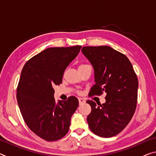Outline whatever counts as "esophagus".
<instances>
[{
    "label": "esophagus",
    "mask_w": 156,
    "mask_h": 156,
    "mask_svg": "<svg viewBox=\"0 0 156 156\" xmlns=\"http://www.w3.org/2000/svg\"><path fill=\"white\" fill-rule=\"evenodd\" d=\"M78 102H79V104L81 105V104H83V103H84V102H85V100H84L83 98H78Z\"/></svg>",
    "instance_id": "34e87169"
}]
</instances>
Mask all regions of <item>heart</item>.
<instances>
[{"label": "heart", "mask_w": 156, "mask_h": 156, "mask_svg": "<svg viewBox=\"0 0 156 156\" xmlns=\"http://www.w3.org/2000/svg\"><path fill=\"white\" fill-rule=\"evenodd\" d=\"M86 66H87V65H84V64L80 65H79V67H78V69H80L83 68V67H86ZM78 94L80 93V91H78Z\"/></svg>", "instance_id": "obj_1"}]
</instances>
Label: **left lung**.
Masks as SVG:
<instances>
[{
    "mask_svg": "<svg viewBox=\"0 0 156 156\" xmlns=\"http://www.w3.org/2000/svg\"><path fill=\"white\" fill-rule=\"evenodd\" d=\"M82 52L94 69L96 84L89 96L106 92V102L98 104L87 100L91 107L87 116L91 131L102 138H111L122 131L135 113L138 80L125 54L109 46L83 47Z\"/></svg>",
    "mask_w": 156,
    "mask_h": 156,
    "instance_id": "8db88e82",
    "label": "left lung"
}]
</instances>
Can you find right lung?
Returning a JSON list of instances; mask_svg holds the SVG:
<instances>
[{"label":"right lung","instance_id":"1","mask_svg":"<svg viewBox=\"0 0 156 156\" xmlns=\"http://www.w3.org/2000/svg\"><path fill=\"white\" fill-rule=\"evenodd\" d=\"M82 46L51 47L25 63L16 89L18 106L26 125L44 140L53 142L67 133L78 100L69 96L55 103L53 87L62 83L65 69Z\"/></svg>","mask_w":156,"mask_h":156}]
</instances>
